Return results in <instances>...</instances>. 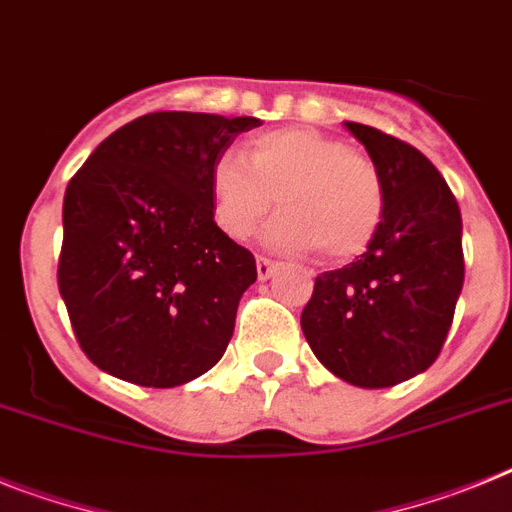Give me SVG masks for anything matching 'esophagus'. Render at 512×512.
Wrapping results in <instances>:
<instances>
[{"label":"esophagus","mask_w":512,"mask_h":512,"mask_svg":"<svg viewBox=\"0 0 512 512\" xmlns=\"http://www.w3.org/2000/svg\"><path fill=\"white\" fill-rule=\"evenodd\" d=\"M273 270H276V260H270V257L265 255H257V276H260V281L270 278Z\"/></svg>","instance_id":"obj_1"}]
</instances>
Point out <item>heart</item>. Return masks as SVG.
Here are the masks:
<instances>
[{"instance_id": "heart-1", "label": "heart", "mask_w": 512, "mask_h": 512, "mask_svg": "<svg viewBox=\"0 0 512 512\" xmlns=\"http://www.w3.org/2000/svg\"><path fill=\"white\" fill-rule=\"evenodd\" d=\"M247 163L236 156L210 166V210L231 239L255 234L281 205L265 242L283 252H315L330 263L354 260L375 242L385 218V182L377 163L341 137L315 127H281L252 137Z\"/></svg>"}]
</instances>
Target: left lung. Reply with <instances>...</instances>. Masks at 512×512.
<instances>
[{
  "label": "left lung",
  "instance_id": "left-lung-1",
  "mask_svg": "<svg viewBox=\"0 0 512 512\" xmlns=\"http://www.w3.org/2000/svg\"><path fill=\"white\" fill-rule=\"evenodd\" d=\"M385 182V218L356 263L315 278L302 309L309 349L341 380L390 388L432 367L463 289L455 195L422 150L346 122Z\"/></svg>",
  "mask_w": 512,
  "mask_h": 512
}]
</instances>
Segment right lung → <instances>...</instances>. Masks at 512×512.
Segmentation results:
<instances>
[{
    "instance_id": "obj_1",
    "label": "right lung",
    "mask_w": 512,
    "mask_h": 512,
    "mask_svg": "<svg viewBox=\"0 0 512 512\" xmlns=\"http://www.w3.org/2000/svg\"><path fill=\"white\" fill-rule=\"evenodd\" d=\"M255 117L153 111L111 132L64 192L59 294L98 369L143 388L208 372L255 283L210 210V166Z\"/></svg>"
}]
</instances>
